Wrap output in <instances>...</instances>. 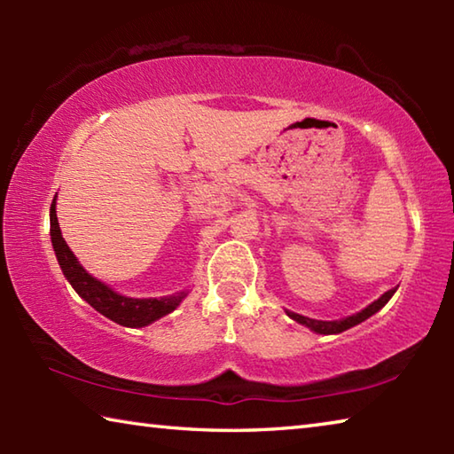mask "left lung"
<instances>
[{
  "mask_svg": "<svg viewBox=\"0 0 454 454\" xmlns=\"http://www.w3.org/2000/svg\"><path fill=\"white\" fill-rule=\"evenodd\" d=\"M395 292H396V288L384 292V294L379 298V301H374L371 306H366L364 310L352 314V317L344 318V320H330V322H326V320H314V318H306V317H302V314H296V312H288V317L292 320L301 322V325H304V326H309L310 330H314V333H318V334H338V333H344V330H348L352 326L360 325V322L366 320V318H371L374 312H379L382 306L387 304L390 298H393Z\"/></svg>",
  "mask_w": 454,
  "mask_h": 454,
  "instance_id": "1",
  "label": "left lung"
}]
</instances>
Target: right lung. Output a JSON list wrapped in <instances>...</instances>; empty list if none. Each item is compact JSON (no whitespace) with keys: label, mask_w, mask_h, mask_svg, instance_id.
I'll return each mask as SVG.
<instances>
[{"label":"right lung","mask_w":454,"mask_h":454,"mask_svg":"<svg viewBox=\"0 0 454 454\" xmlns=\"http://www.w3.org/2000/svg\"><path fill=\"white\" fill-rule=\"evenodd\" d=\"M50 234L61 272L70 280L74 290L90 306H94L99 314H104V317L118 322L121 326H148L150 322L170 314L182 302V298L186 296V292H178V294L164 298H128L114 292L110 286H106L104 282L96 280L94 276L83 270V266L74 256L70 246L61 238V230L56 216V198H53L50 208Z\"/></svg>","instance_id":"obj_1"}]
</instances>
